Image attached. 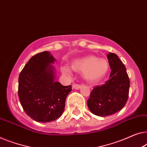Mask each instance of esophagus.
Masks as SVG:
<instances>
[{
    "label": "esophagus",
    "mask_w": 147,
    "mask_h": 147,
    "mask_svg": "<svg viewBox=\"0 0 147 147\" xmlns=\"http://www.w3.org/2000/svg\"><path fill=\"white\" fill-rule=\"evenodd\" d=\"M73 88L75 89H80L81 88H82V86H81V85H78V84H74Z\"/></svg>",
    "instance_id": "esophagus-1"
}]
</instances>
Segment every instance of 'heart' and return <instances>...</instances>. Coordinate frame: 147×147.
<instances>
[{"instance_id":"b5f03b06","label":"heart","mask_w":147,"mask_h":147,"mask_svg":"<svg viewBox=\"0 0 147 147\" xmlns=\"http://www.w3.org/2000/svg\"><path fill=\"white\" fill-rule=\"evenodd\" d=\"M109 63L104 58L88 56L77 59L71 62V67L74 71L82 73L84 80L88 82H97L102 80L109 70ZM63 74L69 75L70 70L66 66L61 67Z\"/></svg>"}]
</instances>
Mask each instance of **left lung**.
<instances>
[{
  "instance_id": "left-lung-1",
  "label": "left lung",
  "mask_w": 147,
  "mask_h": 147,
  "mask_svg": "<svg viewBox=\"0 0 147 147\" xmlns=\"http://www.w3.org/2000/svg\"><path fill=\"white\" fill-rule=\"evenodd\" d=\"M107 57L111 69L109 80L95 86L87 102L91 112L99 117L119 111L127 103L130 87L126 67L117 55L109 52Z\"/></svg>"
}]
</instances>
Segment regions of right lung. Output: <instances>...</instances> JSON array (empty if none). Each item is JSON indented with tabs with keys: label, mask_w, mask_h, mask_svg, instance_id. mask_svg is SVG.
I'll return each mask as SVG.
<instances>
[{
	"label": "right lung",
	"mask_w": 147,
	"mask_h": 147,
	"mask_svg": "<svg viewBox=\"0 0 147 147\" xmlns=\"http://www.w3.org/2000/svg\"><path fill=\"white\" fill-rule=\"evenodd\" d=\"M50 52L38 54L28 61L18 78V97L24 112L38 122L55 121L63 114L71 86L56 82V61Z\"/></svg>",
	"instance_id": "right-lung-1"
}]
</instances>
